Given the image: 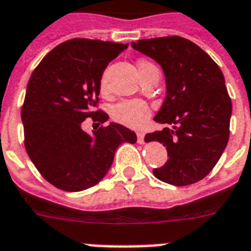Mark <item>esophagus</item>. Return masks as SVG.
Masks as SVG:
<instances>
[{
  "label": "esophagus",
  "instance_id": "1",
  "mask_svg": "<svg viewBox=\"0 0 251 251\" xmlns=\"http://www.w3.org/2000/svg\"><path fill=\"white\" fill-rule=\"evenodd\" d=\"M137 141L138 143H145V133H142V131H138L137 133Z\"/></svg>",
  "mask_w": 251,
  "mask_h": 251
}]
</instances>
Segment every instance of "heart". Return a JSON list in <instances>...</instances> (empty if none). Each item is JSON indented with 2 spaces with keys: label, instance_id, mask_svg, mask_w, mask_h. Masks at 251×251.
I'll return each instance as SVG.
<instances>
[{
  "label": "heart",
  "instance_id": "heart-1",
  "mask_svg": "<svg viewBox=\"0 0 251 251\" xmlns=\"http://www.w3.org/2000/svg\"><path fill=\"white\" fill-rule=\"evenodd\" d=\"M153 65L149 61H141L138 65L139 72ZM104 86L105 83L104 80H101V88H104ZM150 116H151V109L149 104L138 99L122 100L112 108V118L114 121L129 127H141L149 121Z\"/></svg>",
  "mask_w": 251,
  "mask_h": 251
}]
</instances>
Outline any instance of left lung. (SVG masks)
Here are the masks:
<instances>
[{"label": "left lung", "mask_w": 251, "mask_h": 251, "mask_svg": "<svg viewBox=\"0 0 251 251\" xmlns=\"http://www.w3.org/2000/svg\"><path fill=\"white\" fill-rule=\"evenodd\" d=\"M131 45L160 64L167 80V96L153 118L165 127L145 137L167 147L168 161L153 175L176 186L198 182L214 169L229 139L232 101L222 70L185 37L143 39Z\"/></svg>", "instance_id": "left-lung-1"}]
</instances>
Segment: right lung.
Returning <instances> with one entry per match:
<instances>
[{
  "label": "right lung",
  "instance_id": "1",
  "mask_svg": "<svg viewBox=\"0 0 251 251\" xmlns=\"http://www.w3.org/2000/svg\"><path fill=\"white\" fill-rule=\"evenodd\" d=\"M126 48L76 37L53 48L31 74L22 105L25 147L40 175L57 189L95 186L109 171L118 146L137 142L135 133L120 124L100 126L94 135L82 130L88 117L99 125L108 120L99 109L100 80Z\"/></svg>",
  "mask_w": 251,
  "mask_h": 251
}]
</instances>
